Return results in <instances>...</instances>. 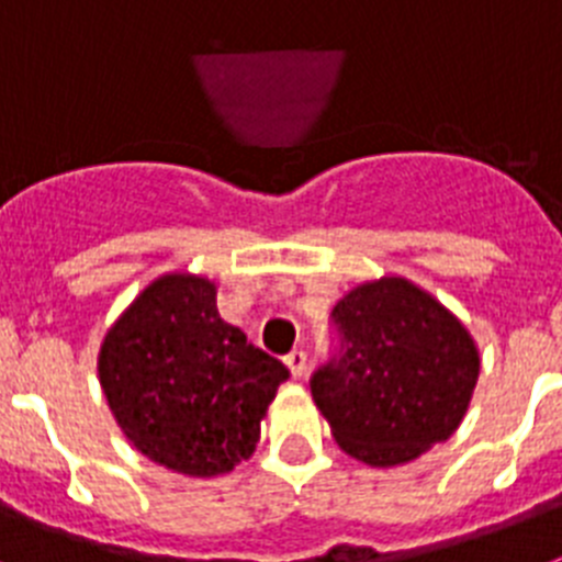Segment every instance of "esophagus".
Masks as SVG:
<instances>
[{"label":"esophagus","instance_id":"esophagus-1","mask_svg":"<svg viewBox=\"0 0 562 562\" xmlns=\"http://www.w3.org/2000/svg\"><path fill=\"white\" fill-rule=\"evenodd\" d=\"M284 362H286V369H290V374L295 376V380H301V376L306 374V351H301V349L290 351V355L284 357Z\"/></svg>","mask_w":562,"mask_h":562}]
</instances>
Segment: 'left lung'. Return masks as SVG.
Masks as SVG:
<instances>
[{"mask_svg":"<svg viewBox=\"0 0 562 562\" xmlns=\"http://www.w3.org/2000/svg\"><path fill=\"white\" fill-rule=\"evenodd\" d=\"M331 324L340 349L310 385L346 453L396 467L456 434L481 360L453 312L405 278H380L342 295Z\"/></svg>","mask_w":562,"mask_h":562,"instance_id":"8db88e82","label":"left lung"}]
</instances>
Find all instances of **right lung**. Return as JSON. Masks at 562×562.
Wrapping results in <instances>:
<instances>
[{"label":"right lung","mask_w":562,"mask_h":562,"mask_svg":"<svg viewBox=\"0 0 562 562\" xmlns=\"http://www.w3.org/2000/svg\"><path fill=\"white\" fill-rule=\"evenodd\" d=\"M98 376L114 419L146 459L211 479L250 459L290 371L222 321L213 281L168 272L106 331Z\"/></svg>","instance_id":"obj_1"}]
</instances>
